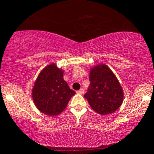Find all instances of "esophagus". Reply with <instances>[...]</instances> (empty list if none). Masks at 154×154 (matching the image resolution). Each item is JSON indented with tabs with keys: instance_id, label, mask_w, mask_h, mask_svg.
I'll list each match as a JSON object with an SVG mask.
<instances>
[{
	"instance_id": "esophagus-1",
	"label": "esophagus",
	"mask_w": 154,
	"mask_h": 154,
	"mask_svg": "<svg viewBox=\"0 0 154 154\" xmlns=\"http://www.w3.org/2000/svg\"><path fill=\"white\" fill-rule=\"evenodd\" d=\"M77 93H78V94H83V93H85V91H84V89H83V88H81L80 90H79V91H77Z\"/></svg>"
}]
</instances>
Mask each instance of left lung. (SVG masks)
Segmentation results:
<instances>
[{
  "mask_svg": "<svg viewBox=\"0 0 154 154\" xmlns=\"http://www.w3.org/2000/svg\"><path fill=\"white\" fill-rule=\"evenodd\" d=\"M90 71V87L84 95L92 109L98 114L106 115L117 110L123 102L121 85L107 65L100 63Z\"/></svg>",
  "mask_w": 154,
  "mask_h": 154,
  "instance_id": "obj_1",
  "label": "left lung"
}]
</instances>
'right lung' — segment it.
Returning a JSON list of instances; mask_svg holds the SVG:
<instances>
[{"mask_svg": "<svg viewBox=\"0 0 154 154\" xmlns=\"http://www.w3.org/2000/svg\"><path fill=\"white\" fill-rule=\"evenodd\" d=\"M63 71L56 63L47 65L35 80L32 97L35 106L48 116H56L66 109L75 94L63 78Z\"/></svg>", "mask_w": 154, "mask_h": 154, "instance_id": "right-lung-1", "label": "right lung"}]
</instances>
